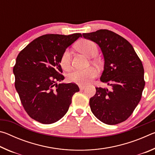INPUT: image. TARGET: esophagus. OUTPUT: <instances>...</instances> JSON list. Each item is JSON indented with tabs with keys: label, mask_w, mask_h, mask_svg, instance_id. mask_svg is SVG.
<instances>
[{
	"label": "esophagus",
	"mask_w": 155,
	"mask_h": 155,
	"mask_svg": "<svg viewBox=\"0 0 155 155\" xmlns=\"http://www.w3.org/2000/svg\"><path fill=\"white\" fill-rule=\"evenodd\" d=\"M78 87H79L80 90H84L86 87V85H78Z\"/></svg>",
	"instance_id": "esophagus-1"
}]
</instances>
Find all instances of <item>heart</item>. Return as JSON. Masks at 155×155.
Listing matches in <instances>:
<instances>
[{"label":"heart","mask_w":155,"mask_h":155,"mask_svg":"<svg viewBox=\"0 0 155 155\" xmlns=\"http://www.w3.org/2000/svg\"><path fill=\"white\" fill-rule=\"evenodd\" d=\"M76 47L80 52L90 58L96 57L98 52L96 44L89 40H81ZM60 65L64 70H70L71 67V52L69 49H66L63 52L60 59ZM96 74L97 71L95 68L92 67L83 70H74L68 74L67 80L70 83L81 85L90 82L96 77Z\"/></svg>","instance_id":"1"}]
</instances>
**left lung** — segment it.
Wrapping results in <instances>:
<instances>
[{"label":"left lung","instance_id":"obj_1","mask_svg":"<svg viewBox=\"0 0 155 155\" xmlns=\"http://www.w3.org/2000/svg\"><path fill=\"white\" fill-rule=\"evenodd\" d=\"M94 41L103 52L104 65L102 82L111 86L96 87L90 99L93 114L104 124L114 125L127 120L140 103L145 86L144 70L133 46L111 31L100 29L83 33Z\"/></svg>","mask_w":155,"mask_h":155}]
</instances>
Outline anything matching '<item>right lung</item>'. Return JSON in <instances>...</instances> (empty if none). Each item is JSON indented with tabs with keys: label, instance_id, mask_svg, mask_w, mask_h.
<instances>
[{
	"label": "right lung",
	"instance_id": "add662e5",
	"mask_svg": "<svg viewBox=\"0 0 155 155\" xmlns=\"http://www.w3.org/2000/svg\"><path fill=\"white\" fill-rule=\"evenodd\" d=\"M81 33L46 34L31 41L18 54L13 69L15 87L26 112L41 124L56 122L68 111L72 98L79 91L64 79L60 59Z\"/></svg>",
	"mask_w": 155,
	"mask_h": 155
}]
</instances>
